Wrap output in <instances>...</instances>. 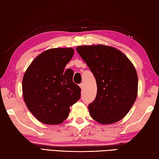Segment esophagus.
Returning a JSON list of instances; mask_svg holds the SVG:
<instances>
[{
  "instance_id": "obj_1",
  "label": "esophagus",
  "mask_w": 159,
  "mask_h": 159,
  "mask_svg": "<svg viewBox=\"0 0 159 159\" xmlns=\"http://www.w3.org/2000/svg\"><path fill=\"white\" fill-rule=\"evenodd\" d=\"M79 86L80 87V89H84V84H83V83H81V84H80L79 85Z\"/></svg>"
}]
</instances>
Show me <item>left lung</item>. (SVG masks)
Listing matches in <instances>:
<instances>
[{
  "instance_id": "1",
  "label": "left lung",
  "mask_w": 159,
  "mask_h": 159,
  "mask_svg": "<svg viewBox=\"0 0 159 159\" xmlns=\"http://www.w3.org/2000/svg\"><path fill=\"white\" fill-rule=\"evenodd\" d=\"M76 51L94 75L97 95L89 105L90 116L102 125L125 117L137 96L138 76L130 60L116 48L79 46Z\"/></svg>"
}]
</instances>
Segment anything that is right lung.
Returning <instances> with one entry per match:
<instances>
[{"label":"right lung","mask_w":159,"mask_h":159,"mask_svg":"<svg viewBox=\"0 0 159 159\" xmlns=\"http://www.w3.org/2000/svg\"><path fill=\"white\" fill-rule=\"evenodd\" d=\"M74 54L72 48L48 49L35 58L25 73L24 101L44 124H61L67 119L70 106L80 99L81 89L73 82L74 71L64 69Z\"/></svg>","instance_id":"1"}]
</instances>
